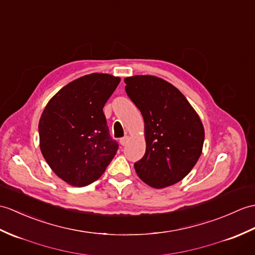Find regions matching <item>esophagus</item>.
<instances>
[{"mask_svg":"<svg viewBox=\"0 0 255 255\" xmlns=\"http://www.w3.org/2000/svg\"><path fill=\"white\" fill-rule=\"evenodd\" d=\"M128 141H129V137H128V135H125V137L121 138L120 143H121L122 145H126V144L128 143Z\"/></svg>","mask_w":255,"mask_h":255,"instance_id":"34e87169","label":"esophagus"}]
</instances>
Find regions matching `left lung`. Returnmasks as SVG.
Here are the masks:
<instances>
[{
  "instance_id": "left-lung-1",
  "label": "left lung",
  "mask_w": 255,
  "mask_h": 255,
  "mask_svg": "<svg viewBox=\"0 0 255 255\" xmlns=\"http://www.w3.org/2000/svg\"><path fill=\"white\" fill-rule=\"evenodd\" d=\"M127 96L144 120L146 149L134 163L139 178L150 187L175 185L190 173L202 153L204 128L185 96L155 76L125 78Z\"/></svg>"
}]
</instances>
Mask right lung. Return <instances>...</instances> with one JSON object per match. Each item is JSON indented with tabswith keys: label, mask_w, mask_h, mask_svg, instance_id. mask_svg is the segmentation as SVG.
<instances>
[{
	"label": "right lung",
	"mask_w": 255,
	"mask_h": 255,
	"mask_svg": "<svg viewBox=\"0 0 255 255\" xmlns=\"http://www.w3.org/2000/svg\"><path fill=\"white\" fill-rule=\"evenodd\" d=\"M120 77L82 76L63 87L39 122L40 149L51 169L74 187L99 179L118 150L112 139L103 108Z\"/></svg>",
	"instance_id": "obj_1"
}]
</instances>
